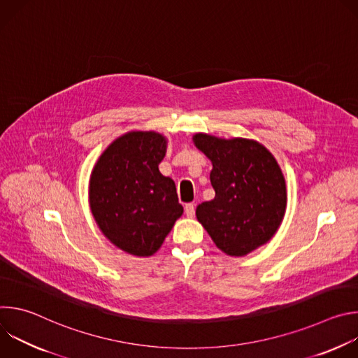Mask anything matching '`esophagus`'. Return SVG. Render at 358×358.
Here are the masks:
<instances>
[{
    "label": "esophagus",
    "instance_id": "obj_1",
    "mask_svg": "<svg viewBox=\"0 0 358 358\" xmlns=\"http://www.w3.org/2000/svg\"><path fill=\"white\" fill-rule=\"evenodd\" d=\"M184 210H185V215H187L188 218H192V217L195 215V207H194V203H187Z\"/></svg>",
    "mask_w": 358,
    "mask_h": 358
}]
</instances>
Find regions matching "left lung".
<instances>
[{"mask_svg":"<svg viewBox=\"0 0 358 358\" xmlns=\"http://www.w3.org/2000/svg\"><path fill=\"white\" fill-rule=\"evenodd\" d=\"M194 144L211 163L215 198L196 207V220L229 257H245L279 229L286 211V182L272 152L249 138L196 133Z\"/></svg>","mask_w":358,"mask_h":358,"instance_id":"obj_1","label":"left lung"}]
</instances>
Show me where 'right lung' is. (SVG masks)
<instances>
[{"mask_svg":"<svg viewBox=\"0 0 358 358\" xmlns=\"http://www.w3.org/2000/svg\"><path fill=\"white\" fill-rule=\"evenodd\" d=\"M167 138L156 131H129L99 157L89 182L93 218L115 246L151 257L182 215L176 184L159 164Z\"/></svg>","mask_w":358,"mask_h":358,"instance_id":"right-lung-1","label":"right lung"}]
</instances>
